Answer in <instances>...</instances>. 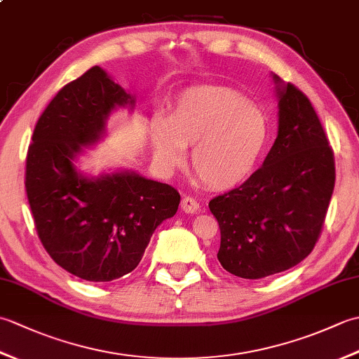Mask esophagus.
<instances>
[{
    "label": "esophagus",
    "mask_w": 359,
    "mask_h": 359,
    "mask_svg": "<svg viewBox=\"0 0 359 359\" xmlns=\"http://www.w3.org/2000/svg\"><path fill=\"white\" fill-rule=\"evenodd\" d=\"M180 208L184 210L185 212H191V215H193V212L199 211V202H197L194 197H191V196H185L180 202Z\"/></svg>",
    "instance_id": "1"
}]
</instances>
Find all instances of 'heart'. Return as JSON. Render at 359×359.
<instances>
[{"mask_svg":"<svg viewBox=\"0 0 359 359\" xmlns=\"http://www.w3.org/2000/svg\"><path fill=\"white\" fill-rule=\"evenodd\" d=\"M269 140L264 114L239 93L225 88H197L182 95L170 118L151 123L154 158L165 171L177 168L185 147L193 144L191 166L211 188H233L247 180Z\"/></svg>","mask_w":359,"mask_h":359,"instance_id":"obj_1","label":"heart"}]
</instances>
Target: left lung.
Masks as SVG:
<instances>
[{"label": "left lung", "mask_w": 359, "mask_h": 359, "mask_svg": "<svg viewBox=\"0 0 359 359\" xmlns=\"http://www.w3.org/2000/svg\"><path fill=\"white\" fill-rule=\"evenodd\" d=\"M279 131L262 166L208 207L220 228V265L262 279L304 261L321 236L334 188V154L307 95L280 85Z\"/></svg>", "instance_id": "left-lung-1"}]
</instances>
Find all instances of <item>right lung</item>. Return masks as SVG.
<instances>
[{
    "label": "right lung",
    "mask_w": 359,
    "mask_h": 359,
    "mask_svg": "<svg viewBox=\"0 0 359 359\" xmlns=\"http://www.w3.org/2000/svg\"><path fill=\"white\" fill-rule=\"evenodd\" d=\"M134 98L102 67L67 83L38 118L26 157V193L44 250L62 269L108 282L140 264L156 228L175 215L180 194L135 172L83 177L72 160L100 139L116 106Z\"/></svg>",
    "instance_id": "obj_1"
}]
</instances>
